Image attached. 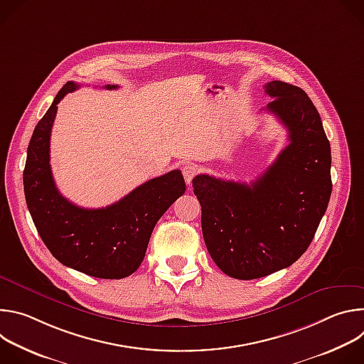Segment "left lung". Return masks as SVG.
Masks as SVG:
<instances>
[{
  "label": "left lung",
  "mask_w": 364,
  "mask_h": 364,
  "mask_svg": "<svg viewBox=\"0 0 364 364\" xmlns=\"http://www.w3.org/2000/svg\"><path fill=\"white\" fill-rule=\"evenodd\" d=\"M79 87L68 82L33 131L23 171L26 203L40 237L60 264L95 278L121 279L138 269L144 259L139 240L184 194L186 183L181 171L173 170L102 209H83L62 196L51 174L50 136L60 100Z\"/></svg>",
  "instance_id": "left-lung-1"
}]
</instances>
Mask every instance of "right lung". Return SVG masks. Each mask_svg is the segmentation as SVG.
I'll list each match as a JSON object with an SVG mask.
<instances>
[{"label": "right lung", "mask_w": 364, "mask_h": 364, "mask_svg": "<svg viewBox=\"0 0 364 364\" xmlns=\"http://www.w3.org/2000/svg\"><path fill=\"white\" fill-rule=\"evenodd\" d=\"M267 111L289 144L253 183L198 174L204 243L229 277L255 279L294 264L313 240L331 196V148L320 114L298 86L267 83Z\"/></svg>", "instance_id": "obj_1"}]
</instances>
